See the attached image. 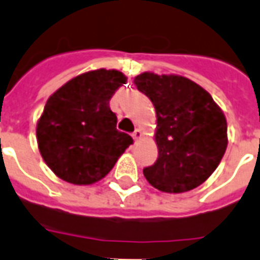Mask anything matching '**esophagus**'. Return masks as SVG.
<instances>
[{"mask_svg": "<svg viewBox=\"0 0 260 260\" xmlns=\"http://www.w3.org/2000/svg\"><path fill=\"white\" fill-rule=\"evenodd\" d=\"M132 138H134V141L138 142L142 138V131L141 129H135L134 131V134H132Z\"/></svg>", "mask_w": 260, "mask_h": 260, "instance_id": "34e87169", "label": "esophagus"}]
</instances>
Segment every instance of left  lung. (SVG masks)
I'll use <instances>...</instances> for the list:
<instances>
[{
  "instance_id": "left-lung-1",
  "label": "left lung",
  "mask_w": 260,
  "mask_h": 260,
  "mask_svg": "<svg viewBox=\"0 0 260 260\" xmlns=\"http://www.w3.org/2000/svg\"><path fill=\"white\" fill-rule=\"evenodd\" d=\"M138 90L152 100L157 128L156 163L143 175L156 189L169 193L191 191L213 174L227 149V121L203 87L180 75L143 72Z\"/></svg>"
}]
</instances>
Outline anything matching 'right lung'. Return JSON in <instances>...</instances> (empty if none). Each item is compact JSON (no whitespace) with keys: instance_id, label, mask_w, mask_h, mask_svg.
I'll use <instances>...</instances> for the list:
<instances>
[{"instance_id":"right-lung-1","label":"right lung","mask_w":260,"mask_h":260,"mask_svg":"<svg viewBox=\"0 0 260 260\" xmlns=\"http://www.w3.org/2000/svg\"><path fill=\"white\" fill-rule=\"evenodd\" d=\"M126 76L115 69L78 75L48 97L37 122L39 150L50 170L75 185H90L111 171L134 143L117 129L110 99Z\"/></svg>"}]
</instances>
